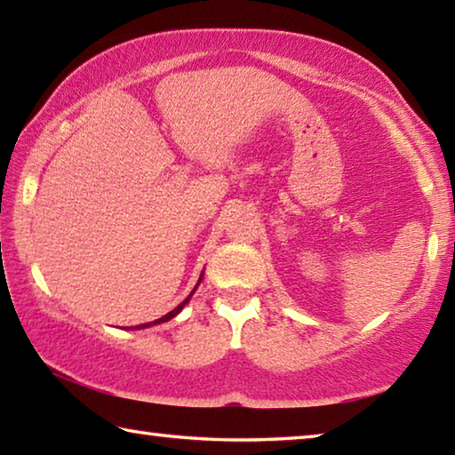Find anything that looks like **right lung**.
<instances>
[{
  "mask_svg": "<svg viewBox=\"0 0 455 455\" xmlns=\"http://www.w3.org/2000/svg\"><path fill=\"white\" fill-rule=\"evenodd\" d=\"M200 281H203V275H200V279H198V283H196V287H198V284H200ZM196 287H195V291H196ZM195 291H192V292H190V295H188L187 299H184V301H182V303H180L179 307H176V309H172L171 313H166V315H164V317H160V319H156V321H152V323H144V325H138V327H134V329H144V327H150V325H158V323L171 321L172 317H176V315H179V313L182 311V307H184V305H187V303L190 301V297H192V295H195Z\"/></svg>",
  "mask_w": 455,
  "mask_h": 455,
  "instance_id": "add662e5",
  "label": "right lung"
}]
</instances>
